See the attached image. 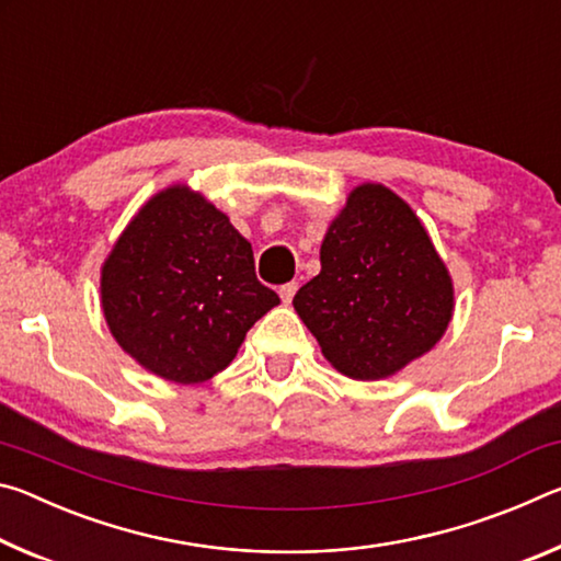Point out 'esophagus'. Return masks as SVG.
I'll return each instance as SVG.
<instances>
[{
  "label": "esophagus",
  "instance_id": "34e87169",
  "mask_svg": "<svg viewBox=\"0 0 561 561\" xmlns=\"http://www.w3.org/2000/svg\"><path fill=\"white\" fill-rule=\"evenodd\" d=\"M297 289H299V284H297V282H287V284H282V287H279V297H282V301H284V304H289V301L294 299V294H297Z\"/></svg>",
  "mask_w": 561,
  "mask_h": 561
}]
</instances>
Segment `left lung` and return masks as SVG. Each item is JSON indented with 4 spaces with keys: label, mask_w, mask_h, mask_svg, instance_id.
Here are the masks:
<instances>
[{
    "label": "left lung",
    "mask_w": 561,
    "mask_h": 561,
    "mask_svg": "<svg viewBox=\"0 0 561 561\" xmlns=\"http://www.w3.org/2000/svg\"><path fill=\"white\" fill-rule=\"evenodd\" d=\"M319 260L321 272L291 304L339 374L388 378L443 339L455 309L453 277L423 222L391 187L351 190Z\"/></svg>",
    "instance_id": "obj_1"
}]
</instances>
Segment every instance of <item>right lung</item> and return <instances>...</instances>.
<instances>
[{
  "mask_svg": "<svg viewBox=\"0 0 561 561\" xmlns=\"http://www.w3.org/2000/svg\"><path fill=\"white\" fill-rule=\"evenodd\" d=\"M277 304L230 217L180 183L133 215L101 267L113 339L146 371L183 386L225 371Z\"/></svg>",
  "mask_w": 561,
  "mask_h": 561,
  "instance_id": "right-lung-1",
  "label": "right lung"
}]
</instances>
